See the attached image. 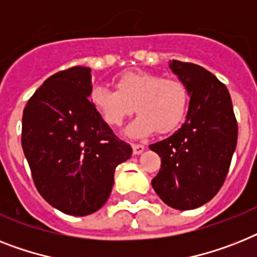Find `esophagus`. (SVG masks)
Here are the masks:
<instances>
[{"label":"esophagus","instance_id":"1","mask_svg":"<svg viewBox=\"0 0 257 257\" xmlns=\"http://www.w3.org/2000/svg\"><path fill=\"white\" fill-rule=\"evenodd\" d=\"M132 148H133V153H135L136 156H139V154H141L144 150H145V147L141 145V144H132Z\"/></svg>","mask_w":257,"mask_h":257}]
</instances>
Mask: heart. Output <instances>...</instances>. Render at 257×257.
<instances>
[{"instance_id": "1", "label": "heart", "mask_w": 257, "mask_h": 257, "mask_svg": "<svg viewBox=\"0 0 257 257\" xmlns=\"http://www.w3.org/2000/svg\"><path fill=\"white\" fill-rule=\"evenodd\" d=\"M114 85L116 89L96 85L89 93L92 107L110 126L121 125L135 109L139 116L125 129L131 137L148 136L156 129L172 132L182 122L189 92L178 79L137 71L120 75Z\"/></svg>"}]
</instances>
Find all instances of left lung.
I'll list each match as a JSON object with an SVG mask.
<instances>
[{"instance_id":"left-lung-1","label":"left lung","mask_w":257,"mask_h":257,"mask_svg":"<svg viewBox=\"0 0 257 257\" xmlns=\"http://www.w3.org/2000/svg\"><path fill=\"white\" fill-rule=\"evenodd\" d=\"M169 68L186 85L189 110L182 126L152 144L161 169L152 186L176 210H194L215 197L236 149L237 124L226 85L206 68L179 60Z\"/></svg>"}]
</instances>
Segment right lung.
<instances>
[{
  "label": "right lung",
  "mask_w": 257,
  "mask_h": 257,
  "mask_svg": "<svg viewBox=\"0 0 257 257\" xmlns=\"http://www.w3.org/2000/svg\"><path fill=\"white\" fill-rule=\"evenodd\" d=\"M91 68L72 67L43 81L22 116V148L35 186L56 210L74 216L103 207L116 166L132 156L89 101Z\"/></svg>",
  "instance_id": "obj_1"
}]
</instances>
